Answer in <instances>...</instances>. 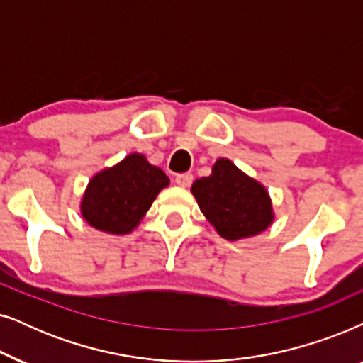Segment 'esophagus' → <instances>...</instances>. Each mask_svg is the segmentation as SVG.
<instances>
[{
	"instance_id": "obj_1",
	"label": "esophagus",
	"mask_w": 363,
	"mask_h": 363,
	"mask_svg": "<svg viewBox=\"0 0 363 363\" xmlns=\"http://www.w3.org/2000/svg\"><path fill=\"white\" fill-rule=\"evenodd\" d=\"M192 174H179L176 176V184L181 187H189L192 184Z\"/></svg>"
}]
</instances>
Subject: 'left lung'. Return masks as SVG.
I'll use <instances>...</instances> for the list:
<instances>
[{"mask_svg": "<svg viewBox=\"0 0 363 363\" xmlns=\"http://www.w3.org/2000/svg\"><path fill=\"white\" fill-rule=\"evenodd\" d=\"M191 191L202 214L227 240L259 234L274 220L265 187L239 171L229 159L216 161L211 176L197 179Z\"/></svg>", "mask_w": 363, "mask_h": 363, "instance_id": "obj_1", "label": "left lung"}]
</instances>
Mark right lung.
Listing matches in <instances>:
<instances>
[{
	"instance_id": "add662e5",
	"label": "right lung",
	"mask_w": 363,
	"mask_h": 363,
	"mask_svg": "<svg viewBox=\"0 0 363 363\" xmlns=\"http://www.w3.org/2000/svg\"><path fill=\"white\" fill-rule=\"evenodd\" d=\"M169 177L146 161L143 154H129L114 167L91 179L81 202V212L94 229L128 234L141 222Z\"/></svg>"
}]
</instances>
